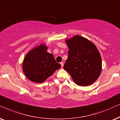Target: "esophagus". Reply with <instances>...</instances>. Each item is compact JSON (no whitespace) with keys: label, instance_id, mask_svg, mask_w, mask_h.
<instances>
[{"label":"esophagus","instance_id":"esophagus-1","mask_svg":"<svg viewBox=\"0 0 120 120\" xmlns=\"http://www.w3.org/2000/svg\"><path fill=\"white\" fill-rule=\"evenodd\" d=\"M60 64H61V67L63 68V66H64V63H63V62H61V63H60Z\"/></svg>","mask_w":120,"mask_h":120}]
</instances>
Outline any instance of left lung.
Segmentation results:
<instances>
[{
	"label": "left lung",
	"mask_w": 120,
	"mask_h": 120,
	"mask_svg": "<svg viewBox=\"0 0 120 120\" xmlns=\"http://www.w3.org/2000/svg\"><path fill=\"white\" fill-rule=\"evenodd\" d=\"M68 58L64 69L79 86H88L98 79L101 71V57L95 45L81 36L66 41Z\"/></svg>",
	"instance_id": "left-lung-1"
}]
</instances>
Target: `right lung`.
<instances>
[{
  "label": "right lung",
  "mask_w": 120,
  "mask_h": 120,
  "mask_svg": "<svg viewBox=\"0 0 120 120\" xmlns=\"http://www.w3.org/2000/svg\"><path fill=\"white\" fill-rule=\"evenodd\" d=\"M48 48L41 44L28 52L24 58L22 70L27 78L36 83L45 81L61 65L56 62L53 55L47 52Z\"/></svg>",
  "instance_id": "1"
}]
</instances>
